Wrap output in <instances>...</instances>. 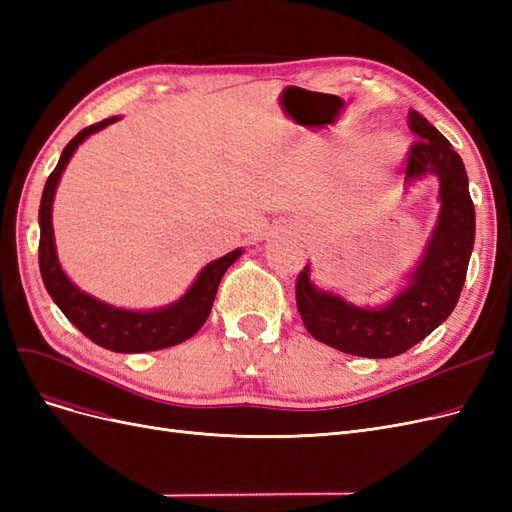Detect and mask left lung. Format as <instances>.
Returning <instances> with one entry per match:
<instances>
[{
  "label": "left lung",
  "instance_id": "left-lung-1",
  "mask_svg": "<svg viewBox=\"0 0 512 512\" xmlns=\"http://www.w3.org/2000/svg\"><path fill=\"white\" fill-rule=\"evenodd\" d=\"M416 141L406 158V181L427 173L440 179L438 226L427 243L410 286L380 309H363L318 290L305 267L297 277V307L305 329L318 342L367 359L404 354L451 316L466 282L474 247V203L468 175L451 143L416 111L408 113Z\"/></svg>",
  "mask_w": 512,
  "mask_h": 512
}]
</instances>
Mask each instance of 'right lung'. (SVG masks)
<instances>
[{"label": "right lung", "instance_id": "1", "mask_svg": "<svg viewBox=\"0 0 512 512\" xmlns=\"http://www.w3.org/2000/svg\"><path fill=\"white\" fill-rule=\"evenodd\" d=\"M117 117L102 119L94 126H89L76 134L72 141L66 145L64 153L55 166L53 173L46 179L42 200H40V245H38V262L42 282L49 290L57 307L64 312V316L79 329L91 342L113 350V352H151L170 348L175 344L190 339L211 314V307L215 301V292L222 282V275L226 269L241 256V250L230 252L218 260L209 262V265L200 271L198 280L192 288L183 294V297L168 305L164 309H153V312H128V309H119L113 305H106L87 292L76 288L66 273L61 271L57 252H55V239H53V222H51V207L55 188L59 183L61 173H64L66 164L70 162L72 153L76 151L89 134H94L108 123H115Z\"/></svg>", "mask_w": 512, "mask_h": 512}]
</instances>
